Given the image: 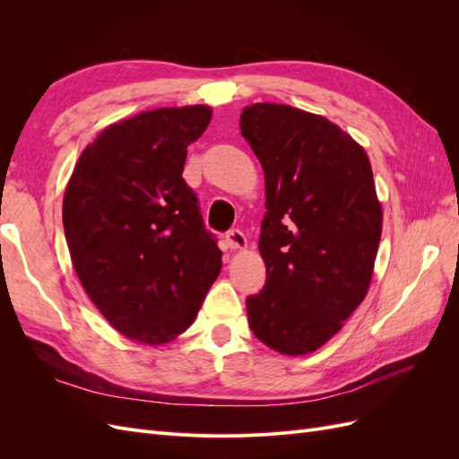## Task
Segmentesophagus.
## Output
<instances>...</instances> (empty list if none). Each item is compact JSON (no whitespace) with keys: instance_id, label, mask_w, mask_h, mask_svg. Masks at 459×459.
Listing matches in <instances>:
<instances>
[{"instance_id":"34e87169","label":"esophagus","mask_w":459,"mask_h":459,"mask_svg":"<svg viewBox=\"0 0 459 459\" xmlns=\"http://www.w3.org/2000/svg\"><path fill=\"white\" fill-rule=\"evenodd\" d=\"M226 243H228L230 248H245L247 247V238L239 228H233L226 233Z\"/></svg>"}]
</instances>
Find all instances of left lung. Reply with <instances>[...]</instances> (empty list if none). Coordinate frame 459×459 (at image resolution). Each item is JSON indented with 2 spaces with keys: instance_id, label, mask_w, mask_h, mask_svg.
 I'll return each instance as SVG.
<instances>
[{
  "instance_id": "obj_1",
  "label": "left lung",
  "mask_w": 459,
  "mask_h": 459,
  "mask_svg": "<svg viewBox=\"0 0 459 459\" xmlns=\"http://www.w3.org/2000/svg\"><path fill=\"white\" fill-rule=\"evenodd\" d=\"M241 135L266 179V283L247 297L248 325L277 352L308 354L368 293L383 224L371 164L335 124L289 105L247 107Z\"/></svg>"
}]
</instances>
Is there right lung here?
I'll use <instances>...</instances> for the list:
<instances>
[{
	"mask_svg": "<svg viewBox=\"0 0 459 459\" xmlns=\"http://www.w3.org/2000/svg\"><path fill=\"white\" fill-rule=\"evenodd\" d=\"M206 105L155 108L103 130L74 166L63 228L74 270L107 322L160 344L195 319L221 268L214 233L182 178Z\"/></svg>",
	"mask_w": 459,
	"mask_h": 459,
	"instance_id": "right-lung-1",
	"label": "right lung"
}]
</instances>
